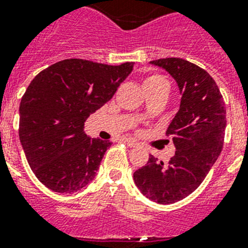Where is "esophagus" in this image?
I'll use <instances>...</instances> for the list:
<instances>
[{
  "label": "esophagus",
  "instance_id": "obj_1",
  "mask_svg": "<svg viewBox=\"0 0 248 248\" xmlns=\"http://www.w3.org/2000/svg\"><path fill=\"white\" fill-rule=\"evenodd\" d=\"M124 142L127 143V146H130V147H136L137 146L136 141L131 140V139H124Z\"/></svg>",
  "mask_w": 248,
  "mask_h": 248
}]
</instances>
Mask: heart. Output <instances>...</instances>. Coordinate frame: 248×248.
Segmentation results:
<instances>
[{
  "label": "heart",
  "instance_id": "heart-1",
  "mask_svg": "<svg viewBox=\"0 0 248 248\" xmlns=\"http://www.w3.org/2000/svg\"><path fill=\"white\" fill-rule=\"evenodd\" d=\"M163 77L161 76H150L145 79V85L150 84V83H155V82H159V80H163Z\"/></svg>",
  "mask_w": 248,
  "mask_h": 248
}]
</instances>
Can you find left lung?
I'll list each match as a JSON object with an SVG mask.
<instances>
[{
  "mask_svg": "<svg viewBox=\"0 0 248 248\" xmlns=\"http://www.w3.org/2000/svg\"><path fill=\"white\" fill-rule=\"evenodd\" d=\"M175 79L182 93L180 108L166 135L172 136L175 155L168 163L150 155L134 172L136 186L159 204L182 201L198 188L218 159L224 141L226 109L214 79L203 68L180 58L153 60Z\"/></svg>",
  "mask_w": 248,
  "mask_h": 248,
  "instance_id": "obj_1",
  "label": "left lung"
}]
</instances>
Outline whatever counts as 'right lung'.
Returning <instances> with one entry per match:
<instances>
[{
	"label": "right lung",
	"instance_id": "right-lung-1",
	"mask_svg": "<svg viewBox=\"0 0 248 248\" xmlns=\"http://www.w3.org/2000/svg\"><path fill=\"white\" fill-rule=\"evenodd\" d=\"M132 68V62L65 59L31 80L20 103L18 136L31 170L46 188L74 193L94 179L112 143L85 135L84 122L113 97Z\"/></svg>",
	"mask_w": 248,
	"mask_h": 248
}]
</instances>
